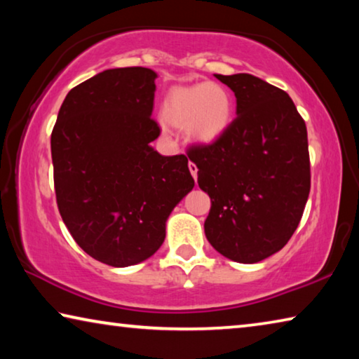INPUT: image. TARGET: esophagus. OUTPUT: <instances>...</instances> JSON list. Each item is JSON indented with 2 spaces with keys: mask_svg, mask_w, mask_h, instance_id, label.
<instances>
[{
  "mask_svg": "<svg viewBox=\"0 0 359 359\" xmlns=\"http://www.w3.org/2000/svg\"><path fill=\"white\" fill-rule=\"evenodd\" d=\"M188 169H190L193 179L196 180V179H198V166L194 165V163H188Z\"/></svg>",
  "mask_w": 359,
  "mask_h": 359,
  "instance_id": "esophagus-1",
  "label": "esophagus"
}]
</instances>
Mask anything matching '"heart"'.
<instances>
[{"instance_id": "b5f03b06", "label": "heart", "mask_w": 359, "mask_h": 359, "mask_svg": "<svg viewBox=\"0 0 359 359\" xmlns=\"http://www.w3.org/2000/svg\"><path fill=\"white\" fill-rule=\"evenodd\" d=\"M161 114L174 126H185L194 141L209 144L229 128L234 117V100L223 85L209 82L169 90Z\"/></svg>"}]
</instances>
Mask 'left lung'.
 I'll return each mask as SVG.
<instances>
[{
    "label": "left lung",
    "instance_id": "left-lung-1",
    "mask_svg": "<svg viewBox=\"0 0 359 359\" xmlns=\"http://www.w3.org/2000/svg\"><path fill=\"white\" fill-rule=\"evenodd\" d=\"M215 77L234 92L238 117L187 155L210 196L205 238L223 257L252 264L282 250L301 222L311 191L307 128L283 90L252 74Z\"/></svg>",
    "mask_w": 359,
    "mask_h": 359
}]
</instances>
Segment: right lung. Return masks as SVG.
<instances>
[{
  "instance_id": "add662e5",
  "label": "right lung",
  "mask_w": 359,
  "mask_h": 359,
  "mask_svg": "<svg viewBox=\"0 0 359 359\" xmlns=\"http://www.w3.org/2000/svg\"><path fill=\"white\" fill-rule=\"evenodd\" d=\"M156 72L106 69L66 95L50 137L60 215L90 257L114 267L150 258L166 220L194 187L185 155L163 156Z\"/></svg>"
}]
</instances>
